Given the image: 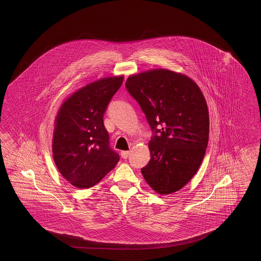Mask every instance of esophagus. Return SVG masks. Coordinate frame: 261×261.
<instances>
[{
    "label": "esophagus",
    "instance_id": "obj_1",
    "mask_svg": "<svg viewBox=\"0 0 261 261\" xmlns=\"http://www.w3.org/2000/svg\"><path fill=\"white\" fill-rule=\"evenodd\" d=\"M128 154H129V151H121V153H120V155H121V158H122V159H124V160H126V159L128 158Z\"/></svg>",
    "mask_w": 261,
    "mask_h": 261
}]
</instances>
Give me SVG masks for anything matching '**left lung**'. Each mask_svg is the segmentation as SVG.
Segmentation results:
<instances>
[{"label": "left lung", "mask_w": 261, "mask_h": 261, "mask_svg": "<svg viewBox=\"0 0 261 261\" xmlns=\"http://www.w3.org/2000/svg\"><path fill=\"white\" fill-rule=\"evenodd\" d=\"M129 94L155 132L149 141L150 161L141 169L158 194L184 188L198 172L209 139V111L199 86L188 75L153 69L129 75Z\"/></svg>", "instance_id": "obj_1"}]
</instances>
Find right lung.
I'll return each mask as SVG.
<instances>
[{
    "mask_svg": "<svg viewBox=\"0 0 261 261\" xmlns=\"http://www.w3.org/2000/svg\"><path fill=\"white\" fill-rule=\"evenodd\" d=\"M124 75L101 78L78 89L56 116L52 152L61 175L78 189H89L112 171L119 155L110 148L103 114Z\"/></svg>",
    "mask_w": 261,
    "mask_h": 261,
    "instance_id": "right-lung-1",
    "label": "right lung"
}]
</instances>
